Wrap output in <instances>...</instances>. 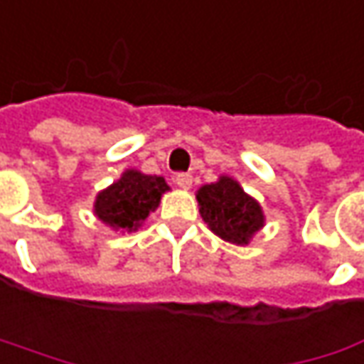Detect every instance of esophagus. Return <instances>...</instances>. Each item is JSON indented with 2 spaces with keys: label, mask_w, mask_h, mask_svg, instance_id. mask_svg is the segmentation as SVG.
I'll list each match as a JSON object with an SVG mask.
<instances>
[{
  "label": "esophagus",
  "mask_w": 364,
  "mask_h": 364,
  "mask_svg": "<svg viewBox=\"0 0 364 364\" xmlns=\"http://www.w3.org/2000/svg\"><path fill=\"white\" fill-rule=\"evenodd\" d=\"M175 183H177V187H181V189H189L191 183H193V177H191L189 173H181V175L175 177Z\"/></svg>",
  "instance_id": "1"
}]
</instances>
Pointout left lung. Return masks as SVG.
<instances>
[{"instance_id": "1", "label": "left lung", "mask_w": 364, "mask_h": 364, "mask_svg": "<svg viewBox=\"0 0 364 364\" xmlns=\"http://www.w3.org/2000/svg\"><path fill=\"white\" fill-rule=\"evenodd\" d=\"M196 199L201 220L215 236L230 245L248 246L264 226L261 203L230 175H220L218 181L201 185Z\"/></svg>"}]
</instances>
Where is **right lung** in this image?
<instances>
[{"label": "right lung", "mask_w": 364, "mask_h": 364, "mask_svg": "<svg viewBox=\"0 0 364 364\" xmlns=\"http://www.w3.org/2000/svg\"><path fill=\"white\" fill-rule=\"evenodd\" d=\"M171 187L165 177L146 175L138 168H126L118 181L102 189L93 201L95 218L116 232H136L142 228L161 198Z\"/></svg>", "instance_id": "add662e5"}]
</instances>
